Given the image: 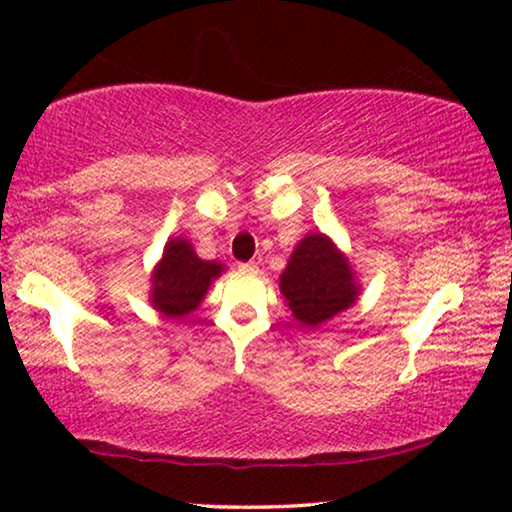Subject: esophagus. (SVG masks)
<instances>
[{
  "instance_id": "esophagus-1",
  "label": "esophagus",
  "mask_w": 512,
  "mask_h": 512,
  "mask_svg": "<svg viewBox=\"0 0 512 512\" xmlns=\"http://www.w3.org/2000/svg\"><path fill=\"white\" fill-rule=\"evenodd\" d=\"M237 268H240V272H247V275H254V272H258V265L254 261L240 263V265H237Z\"/></svg>"
}]
</instances>
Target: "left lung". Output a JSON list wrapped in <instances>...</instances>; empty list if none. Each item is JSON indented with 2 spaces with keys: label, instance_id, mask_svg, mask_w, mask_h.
<instances>
[{
  "label": "left lung",
  "instance_id": "left-lung-1",
  "mask_svg": "<svg viewBox=\"0 0 512 512\" xmlns=\"http://www.w3.org/2000/svg\"><path fill=\"white\" fill-rule=\"evenodd\" d=\"M279 291L300 326L317 328L349 310L361 296V284L331 237L307 233L291 251Z\"/></svg>",
  "mask_w": 512,
  "mask_h": 512
}]
</instances>
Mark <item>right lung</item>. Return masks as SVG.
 <instances>
[{
  "mask_svg": "<svg viewBox=\"0 0 512 512\" xmlns=\"http://www.w3.org/2000/svg\"><path fill=\"white\" fill-rule=\"evenodd\" d=\"M223 270L226 265L221 261H202L184 237H170L160 261L153 265L149 303L167 319L188 317Z\"/></svg>",
  "mask_w": 512,
  "mask_h": 512,
  "instance_id": "1",
  "label": "right lung"
}]
</instances>
